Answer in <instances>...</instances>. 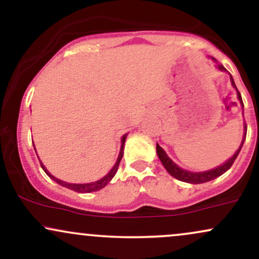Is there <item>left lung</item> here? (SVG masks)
I'll return each instance as SVG.
<instances>
[{"mask_svg":"<svg viewBox=\"0 0 259 259\" xmlns=\"http://www.w3.org/2000/svg\"><path fill=\"white\" fill-rule=\"evenodd\" d=\"M213 59H214V58H213ZM214 61H215V59H214ZM218 68L221 70H224V72H225V70H227L224 67H223L222 64H218ZM230 81H231V85H233L234 88L236 89L237 97H239L240 103H241V106H242V108H243V102H242V99H241V95H240V92H239V90H237L236 85H235L234 79H233V76H231V74H230ZM246 133H247V125H246V123H245V126H243V139H242V141H241V145H240L239 150H237L236 152H235L234 156L231 157L230 159H228L227 162L224 163V164L219 165V167H217L214 169H210V170L201 171V173H194V171H187V170H185V169L178 167V165L175 164L173 160L169 158V157L167 156V153L164 152V150H163V148L160 147L158 144H157V146H156L157 154H158L160 162H162V164L164 165V168L167 169L168 173L170 174L171 177H174L175 179H178V180H180V181H184V183H190V184L207 183V181H210V180L215 179V178L221 177V175L224 174L225 171L228 170V169H230V167H231V165H233V163L235 162V159H236V157L239 156L240 151H241V148L243 146V142H245V139H246Z\"/></svg>","mask_w":259,"mask_h":259,"instance_id":"8db88e82","label":"left lung"}]
</instances>
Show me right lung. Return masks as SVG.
<instances>
[{
	"mask_svg": "<svg viewBox=\"0 0 259 259\" xmlns=\"http://www.w3.org/2000/svg\"><path fill=\"white\" fill-rule=\"evenodd\" d=\"M126 135L127 134H125V135H123V138H121V146H120V152H119V156H118V159H117V163L114 164V167H113L111 169V171H109L108 174L106 175V177H103L102 179L97 180V181H94V183H89V184H69V183H65V181L63 180H59L57 179V178H55L53 175L50 173L49 170H47L46 168H45V165L42 164V162H41L40 159V164H41V168L44 169L45 173H46L47 175H49L50 178H51L52 180H55L56 183L59 184V185L67 187V189H70L73 190V191L75 192H80V194H88V192H94V191H99V190L103 189L107 184L109 183L113 179V177H114L115 173H117L118 170V167H119V163L121 160V157H123V153H124V142H125V139H126ZM35 148V146H34Z\"/></svg>",
	"mask_w": 259,
	"mask_h": 259,
	"instance_id": "obj_1",
	"label": "right lung"
}]
</instances>
